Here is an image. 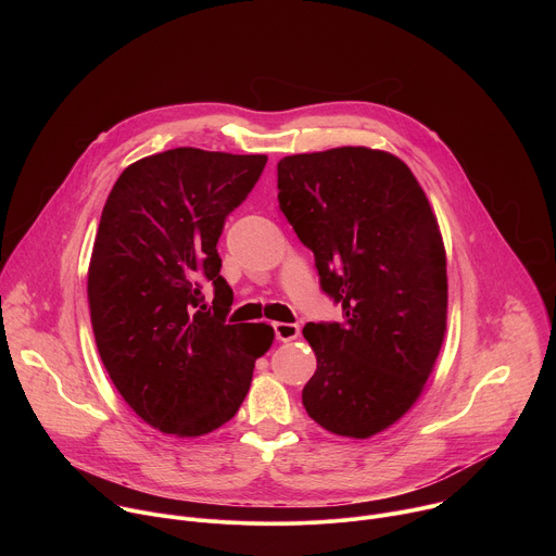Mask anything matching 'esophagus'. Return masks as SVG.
<instances>
[{"label": "esophagus", "instance_id": "esophagus-1", "mask_svg": "<svg viewBox=\"0 0 556 556\" xmlns=\"http://www.w3.org/2000/svg\"><path fill=\"white\" fill-rule=\"evenodd\" d=\"M273 332H275V339L277 341H294L299 337V326L296 324H273Z\"/></svg>", "mask_w": 556, "mask_h": 556}]
</instances>
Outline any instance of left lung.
I'll list each match as a JSON object with an SVG mask.
<instances>
[{"mask_svg": "<svg viewBox=\"0 0 556 556\" xmlns=\"http://www.w3.org/2000/svg\"><path fill=\"white\" fill-rule=\"evenodd\" d=\"M277 189L321 290L343 309V321L303 328L316 354L303 407L337 435L369 438L409 412L444 341L435 215L409 167L367 147L286 155Z\"/></svg>", "mask_w": 556, "mask_h": 556, "instance_id": "8db88e82", "label": "left lung"}]
</instances>
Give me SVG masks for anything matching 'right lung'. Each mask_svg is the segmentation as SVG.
Here are the masks:
<instances>
[{"instance_id": "1", "label": "right lung", "mask_w": 556, "mask_h": 556, "mask_svg": "<svg viewBox=\"0 0 556 556\" xmlns=\"http://www.w3.org/2000/svg\"><path fill=\"white\" fill-rule=\"evenodd\" d=\"M266 161L169 149L129 165L103 206L88 270L97 348L125 403L165 433L195 438L228 422L273 343L266 324L226 321L232 290L217 253Z\"/></svg>"}]
</instances>
